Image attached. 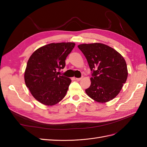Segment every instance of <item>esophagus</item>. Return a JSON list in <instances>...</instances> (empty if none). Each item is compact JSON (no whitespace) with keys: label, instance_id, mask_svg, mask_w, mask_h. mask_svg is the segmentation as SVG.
I'll list each match as a JSON object with an SVG mask.
<instances>
[{"label":"esophagus","instance_id":"obj_1","mask_svg":"<svg viewBox=\"0 0 147 147\" xmlns=\"http://www.w3.org/2000/svg\"><path fill=\"white\" fill-rule=\"evenodd\" d=\"M81 79H82V78H75V79H76V81H80V80H81Z\"/></svg>","mask_w":147,"mask_h":147}]
</instances>
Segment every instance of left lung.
<instances>
[{"label":"left lung","mask_w":147,"mask_h":147,"mask_svg":"<svg viewBox=\"0 0 147 147\" xmlns=\"http://www.w3.org/2000/svg\"><path fill=\"white\" fill-rule=\"evenodd\" d=\"M78 48L86 57L92 71L87 95L99 103L115 98L127 80V68L124 58L109 46L101 44H83Z\"/></svg>","instance_id":"left-lung-1"}]
</instances>
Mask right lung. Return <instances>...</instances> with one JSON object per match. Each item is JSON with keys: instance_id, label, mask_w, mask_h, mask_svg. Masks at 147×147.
Wrapping results in <instances>:
<instances>
[{"instance_id": "add662e5", "label": "right lung", "mask_w": 147, "mask_h": 147, "mask_svg": "<svg viewBox=\"0 0 147 147\" xmlns=\"http://www.w3.org/2000/svg\"><path fill=\"white\" fill-rule=\"evenodd\" d=\"M73 42L51 43L37 49L29 57L24 72V81L32 95L47 106L65 97L71 80L60 76L65 60L74 47Z\"/></svg>"}]
</instances>
